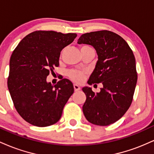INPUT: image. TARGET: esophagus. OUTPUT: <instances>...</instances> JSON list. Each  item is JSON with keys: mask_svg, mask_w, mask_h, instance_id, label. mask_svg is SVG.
<instances>
[{"mask_svg": "<svg viewBox=\"0 0 154 154\" xmlns=\"http://www.w3.org/2000/svg\"><path fill=\"white\" fill-rule=\"evenodd\" d=\"M74 89H75V91H78L80 90V87L79 85H77L75 84L74 85Z\"/></svg>", "mask_w": 154, "mask_h": 154, "instance_id": "34e87169", "label": "esophagus"}]
</instances>
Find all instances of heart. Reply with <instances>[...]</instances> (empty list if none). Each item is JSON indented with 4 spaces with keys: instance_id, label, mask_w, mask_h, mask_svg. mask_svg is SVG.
Listing matches in <instances>:
<instances>
[{
    "instance_id": "b5f03b06",
    "label": "heart",
    "mask_w": 154,
    "mask_h": 154,
    "mask_svg": "<svg viewBox=\"0 0 154 154\" xmlns=\"http://www.w3.org/2000/svg\"><path fill=\"white\" fill-rule=\"evenodd\" d=\"M85 48H90L88 45H83L81 47L80 50ZM68 76L69 78L75 81L76 82H81L83 79V77H84V72L82 71H78V70H71L68 72Z\"/></svg>"
}]
</instances>
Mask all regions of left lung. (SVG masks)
<instances>
[{
    "label": "left lung",
    "instance_id": "1",
    "mask_svg": "<svg viewBox=\"0 0 154 154\" xmlns=\"http://www.w3.org/2000/svg\"><path fill=\"white\" fill-rule=\"evenodd\" d=\"M77 43L95 49L98 61L88 83L103 85L97 93L91 88H82L86 95L83 114L95 125L116 122L128 110L133 98L137 79L133 52L121 36L108 30L83 34Z\"/></svg>",
    "mask_w": 154,
    "mask_h": 154
}]
</instances>
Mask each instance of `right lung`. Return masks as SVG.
I'll use <instances>...</instances> for the list:
<instances>
[{
  "mask_svg": "<svg viewBox=\"0 0 154 154\" xmlns=\"http://www.w3.org/2000/svg\"><path fill=\"white\" fill-rule=\"evenodd\" d=\"M76 37V33L35 31L24 37L12 53L8 88L17 112L28 123L43 128L61 118L74 93L73 84L62 79L54 86L46 78L59 66L61 51Z\"/></svg>",
  "mask_w": 154,
  "mask_h": 154,
  "instance_id": "obj_1",
  "label": "right lung"
}]
</instances>
